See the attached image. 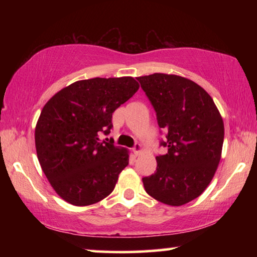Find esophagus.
<instances>
[{"mask_svg":"<svg viewBox=\"0 0 257 257\" xmlns=\"http://www.w3.org/2000/svg\"><path fill=\"white\" fill-rule=\"evenodd\" d=\"M133 152H134L135 155H139V153H141V152H142V146L139 145V144H135L134 149H133Z\"/></svg>","mask_w":257,"mask_h":257,"instance_id":"1","label":"esophagus"}]
</instances>
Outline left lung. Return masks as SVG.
<instances>
[{
	"mask_svg": "<svg viewBox=\"0 0 257 257\" xmlns=\"http://www.w3.org/2000/svg\"><path fill=\"white\" fill-rule=\"evenodd\" d=\"M137 80L156 112L168 150L156 156V171L143 178L156 201L180 206L197 198L210 184L222 152L223 120L205 89L187 78L153 73Z\"/></svg>",
	"mask_w": 257,
	"mask_h": 257,
	"instance_id": "obj_1",
	"label": "left lung"
}]
</instances>
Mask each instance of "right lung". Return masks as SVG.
I'll list each match as a JSON object with an SVG mask.
<instances>
[{"mask_svg":"<svg viewBox=\"0 0 257 257\" xmlns=\"http://www.w3.org/2000/svg\"><path fill=\"white\" fill-rule=\"evenodd\" d=\"M138 88L133 77L79 80L43 107L35 129L37 158L51 186L66 202L92 205L114 189L129 153L99 136L110 134L112 113Z\"/></svg>","mask_w":257,"mask_h":257,"instance_id":"obj_1","label":"right lung"}]
</instances>
